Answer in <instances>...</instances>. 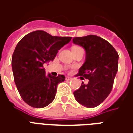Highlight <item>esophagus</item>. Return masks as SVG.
<instances>
[{
    "label": "esophagus",
    "instance_id": "34e87169",
    "mask_svg": "<svg viewBox=\"0 0 133 133\" xmlns=\"http://www.w3.org/2000/svg\"><path fill=\"white\" fill-rule=\"evenodd\" d=\"M65 80L66 81H70V80H72V78H70V77H66Z\"/></svg>",
    "mask_w": 133,
    "mask_h": 133
}]
</instances>
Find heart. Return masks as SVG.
Here are the masks:
<instances>
[{"label":"heart","mask_w":133,"mask_h":133,"mask_svg":"<svg viewBox=\"0 0 133 133\" xmlns=\"http://www.w3.org/2000/svg\"><path fill=\"white\" fill-rule=\"evenodd\" d=\"M75 48H78V47H75Z\"/></svg>","instance_id":"obj_1"}]
</instances>
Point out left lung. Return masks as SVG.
<instances>
[{"label": "left lung", "mask_w": 133, "mask_h": 133, "mask_svg": "<svg viewBox=\"0 0 133 133\" xmlns=\"http://www.w3.org/2000/svg\"><path fill=\"white\" fill-rule=\"evenodd\" d=\"M75 44L85 50V62L76 76L88 79L73 92L75 100L87 108H95L105 100L111 92L117 72L119 55L105 39L89 35L72 39Z\"/></svg>", "instance_id": "8db88e82"}]
</instances>
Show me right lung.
Returning <instances> with one entry per match:
<instances>
[{
	"label": "right lung",
	"mask_w": 133,
	"mask_h": 133,
	"mask_svg": "<svg viewBox=\"0 0 133 133\" xmlns=\"http://www.w3.org/2000/svg\"><path fill=\"white\" fill-rule=\"evenodd\" d=\"M71 38L35 30L25 35L17 44L12 56L13 77L22 99L28 105L42 108L54 100L58 83L65 77L46 75L43 65L53 61L58 50Z\"/></svg>",
	"instance_id": "add662e5"
}]
</instances>
